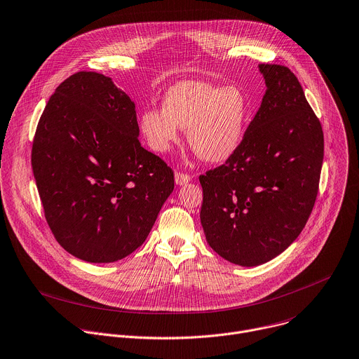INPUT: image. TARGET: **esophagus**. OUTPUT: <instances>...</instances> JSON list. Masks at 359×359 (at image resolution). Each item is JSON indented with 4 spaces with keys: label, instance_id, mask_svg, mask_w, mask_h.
<instances>
[{
    "label": "esophagus",
    "instance_id": "obj_1",
    "mask_svg": "<svg viewBox=\"0 0 359 359\" xmlns=\"http://www.w3.org/2000/svg\"><path fill=\"white\" fill-rule=\"evenodd\" d=\"M190 180H191V176L187 175V173H183V172H176V173H175V182H176V184H179V186L186 184V183H189Z\"/></svg>",
    "mask_w": 359,
    "mask_h": 359
}]
</instances>
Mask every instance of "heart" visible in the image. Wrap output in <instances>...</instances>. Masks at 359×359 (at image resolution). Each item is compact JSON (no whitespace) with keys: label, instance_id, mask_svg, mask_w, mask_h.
Returning a JSON list of instances; mask_svg holds the SVG:
<instances>
[{"label":"heart","instance_id":"obj_1","mask_svg":"<svg viewBox=\"0 0 359 359\" xmlns=\"http://www.w3.org/2000/svg\"><path fill=\"white\" fill-rule=\"evenodd\" d=\"M250 101L235 86L182 81L165 95L163 109L141 115L140 127L148 145L159 154L179 141V127L189 130V144L207 162H222L240 147Z\"/></svg>","mask_w":359,"mask_h":359}]
</instances>
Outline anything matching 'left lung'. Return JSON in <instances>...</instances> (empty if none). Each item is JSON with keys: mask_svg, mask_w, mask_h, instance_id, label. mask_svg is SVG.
Instances as JSON below:
<instances>
[{"mask_svg": "<svg viewBox=\"0 0 359 359\" xmlns=\"http://www.w3.org/2000/svg\"><path fill=\"white\" fill-rule=\"evenodd\" d=\"M261 107L238 149L198 177L208 245L225 261L257 266L282 254L304 228L324 158L320 119L289 67L261 63Z\"/></svg>", "mask_w": 359, "mask_h": 359, "instance_id": "1", "label": "left lung"}]
</instances>
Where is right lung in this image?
Instances as JSON below:
<instances>
[{
  "label": "right lung",
  "instance_id": "obj_1",
  "mask_svg": "<svg viewBox=\"0 0 359 359\" xmlns=\"http://www.w3.org/2000/svg\"><path fill=\"white\" fill-rule=\"evenodd\" d=\"M134 101L112 80L77 72L49 98L32 144L46 222L73 257L108 264L149 235L173 170L141 147Z\"/></svg>",
  "mask_w": 359,
  "mask_h": 359
}]
</instances>
